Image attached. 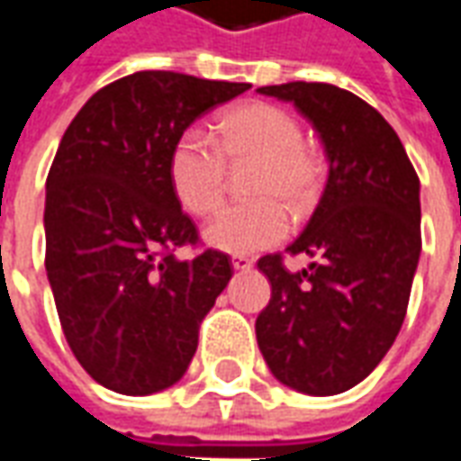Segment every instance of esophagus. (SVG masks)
<instances>
[{
	"label": "esophagus",
	"mask_w": 461,
	"mask_h": 461,
	"mask_svg": "<svg viewBox=\"0 0 461 461\" xmlns=\"http://www.w3.org/2000/svg\"><path fill=\"white\" fill-rule=\"evenodd\" d=\"M251 264H254V261L247 259V257H240V254L231 257V267H234V271H249Z\"/></svg>",
	"instance_id": "esophagus-1"
}]
</instances>
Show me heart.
<instances>
[{"mask_svg":"<svg viewBox=\"0 0 461 461\" xmlns=\"http://www.w3.org/2000/svg\"><path fill=\"white\" fill-rule=\"evenodd\" d=\"M227 160L257 162L249 177L254 200L230 204L212 217L202 237L224 254H254L289 234V214L311 210L323 187V165L303 148L299 121L271 104L234 108L220 122L214 140L202 128H187L175 140L167 162L172 190L192 214H210L221 202Z\"/></svg>","mask_w":461,"mask_h":461,"instance_id":"b5f03b06","label":"heart"}]
</instances>
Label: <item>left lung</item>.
Segmentation results:
<instances>
[{
	"mask_svg": "<svg viewBox=\"0 0 461 461\" xmlns=\"http://www.w3.org/2000/svg\"><path fill=\"white\" fill-rule=\"evenodd\" d=\"M259 94L294 104L319 132L329 180L289 254L257 261L271 301L257 343L274 377L296 393L339 395L366 380L395 343L422 251L420 180L397 132L373 105L330 84L291 81Z\"/></svg>",
	"mask_w": 461,
	"mask_h": 461,
	"instance_id": "obj_1",
	"label": "left lung"
}]
</instances>
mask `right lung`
Listing matches in <instances>:
<instances>
[{
    "mask_svg": "<svg viewBox=\"0 0 461 461\" xmlns=\"http://www.w3.org/2000/svg\"><path fill=\"white\" fill-rule=\"evenodd\" d=\"M249 88L138 71L91 95L59 142L46 180V276L76 360L113 393L175 385L230 284L227 254H172L197 230L167 162L182 131Z\"/></svg>",
    "mask_w": 461,
    "mask_h": 461,
    "instance_id": "1",
    "label": "right lung"
}]
</instances>
